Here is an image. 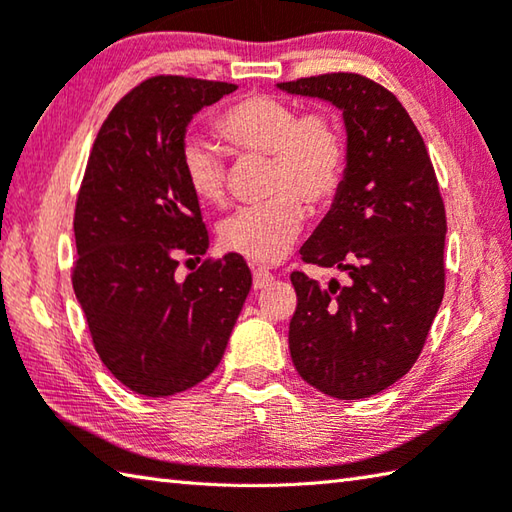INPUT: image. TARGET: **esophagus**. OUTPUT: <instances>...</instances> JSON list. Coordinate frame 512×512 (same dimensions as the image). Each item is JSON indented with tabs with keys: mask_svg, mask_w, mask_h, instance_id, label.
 Instances as JSON below:
<instances>
[{
	"mask_svg": "<svg viewBox=\"0 0 512 512\" xmlns=\"http://www.w3.org/2000/svg\"><path fill=\"white\" fill-rule=\"evenodd\" d=\"M270 282H273V273H270V270H266V268H255L253 270V286L255 288H264Z\"/></svg>",
	"mask_w": 512,
	"mask_h": 512,
	"instance_id": "obj_1",
	"label": "esophagus"
}]
</instances>
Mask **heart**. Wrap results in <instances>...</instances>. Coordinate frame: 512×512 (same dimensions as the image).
<instances>
[{"label": "heart", "mask_w": 512, "mask_h": 512, "mask_svg": "<svg viewBox=\"0 0 512 512\" xmlns=\"http://www.w3.org/2000/svg\"><path fill=\"white\" fill-rule=\"evenodd\" d=\"M213 126L235 153L270 157V197L226 217L219 239L230 253L273 264L288 253L304 226L302 199L313 210H326L342 193L348 168L344 130L326 108L299 110L288 99L266 93L237 99L213 119ZM179 159L199 202L222 204L226 164L219 153L199 139H188Z\"/></svg>", "instance_id": "heart-1"}]
</instances>
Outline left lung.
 <instances>
[{"label":"left lung","instance_id":"obj_1","mask_svg":"<svg viewBox=\"0 0 512 512\" xmlns=\"http://www.w3.org/2000/svg\"><path fill=\"white\" fill-rule=\"evenodd\" d=\"M344 110L342 193L302 246V262L339 268L326 288L290 273L288 346L304 382L337 399L377 395L417 362L444 299L446 208L422 135L399 99L359 73L282 82Z\"/></svg>","mask_w":512,"mask_h":512}]
</instances>
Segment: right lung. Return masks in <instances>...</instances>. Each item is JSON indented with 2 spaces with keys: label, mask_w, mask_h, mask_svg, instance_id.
Returning a JSON list of instances; mask_svg holds the SVG:
<instances>
[{
  "label": "right lung",
  "mask_w": 512,
  "mask_h": 512,
  "mask_svg": "<svg viewBox=\"0 0 512 512\" xmlns=\"http://www.w3.org/2000/svg\"><path fill=\"white\" fill-rule=\"evenodd\" d=\"M235 88L148 77L113 106L90 148L70 277L99 359L137 395L184 393L213 373L253 284L237 253L204 259L184 282L175 275L179 259L208 248L179 159L186 126Z\"/></svg>",
  "instance_id": "1"
}]
</instances>
